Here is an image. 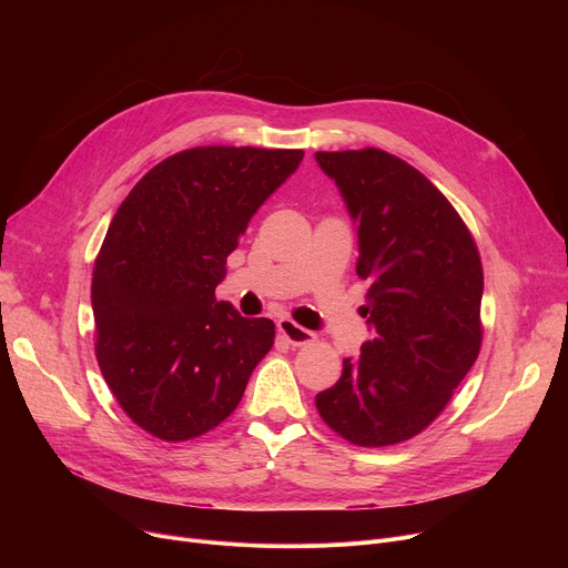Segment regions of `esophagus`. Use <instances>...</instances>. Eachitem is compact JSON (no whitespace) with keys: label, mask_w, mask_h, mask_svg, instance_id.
I'll list each match as a JSON object with an SVG mask.
<instances>
[{"label":"esophagus","mask_w":568,"mask_h":568,"mask_svg":"<svg viewBox=\"0 0 568 568\" xmlns=\"http://www.w3.org/2000/svg\"><path fill=\"white\" fill-rule=\"evenodd\" d=\"M278 334L294 347H304V345H311L315 343V334L304 329V326H300L292 320H278Z\"/></svg>","instance_id":"esophagus-1"}]
</instances>
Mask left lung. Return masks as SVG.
I'll list each match as a JSON object with an SVG mask.
<instances>
[{
	"instance_id": "1",
	"label": "left lung",
	"mask_w": 568,
	"mask_h": 568,
	"mask_svg": "<svg viewBox=\"0 0 568 568\" xmlns=\"http://www.w3.org/2000/svg\"><path fill=\"white\" fill-rule=\"evenodd\" d=\"M359 223L356 276L375 336L315 396L336 435L392 446L426 430L481 352L484 266L456 206L384 149L317 152Z\"/></svg>"
}]
</instances>
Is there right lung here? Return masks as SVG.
I'll return each mask as SVG.
<instances>
[{
  "instance_id": "1",
  "label": "right lung",
  "mask_w": 568,
  "mask_h": 568,
  "mask_svg": "<svg viewBox=\"0 0 568 568\" xmlns=\"http://www.w3.org/2000/svg\"><path fill=\"white\" fill-rule=\"evenodd\" d=\"M302 149L193 146L149 170L92 272L97 362L129 419L163 442L214 430L272 349V320L216 302L227 255Z\"/></svg>"
}]
</instances>
